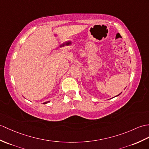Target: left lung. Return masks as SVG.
<instances>
[{"instance_id": "1", "label": "left lung", "mask_w": 149, "mask_h": 149, "mask_svg": "<svg viewBox=\"0 0 149 149\" xmlns=\"http://www.w3.org/2000/svg\"><path fill=\"white\" fill-rule=\"evenodd\" d=\"M120 94H119V95H120ZM119 95H117V96H119Z\"/></svg>"}]
</instances>
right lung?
I'll return each mask as SVG.
<instances>
[{"instance_id": "add662e5", "label": "right lung", "mask_w": 149, "mask_h": 149, "mask_svg": "<svg viewBox=\"0 0 149 149\" xmlns=\"http://www.w3.org/2000/svg\"><path fill=\"white\" fill-rule=\"evenodd\" d=\"M49 101L46 102H44V103H43V104H46V103H49Z\"/></svg>"}]
</instances>
